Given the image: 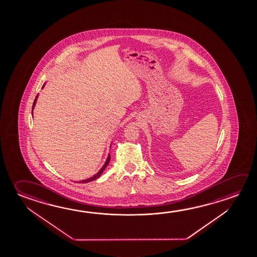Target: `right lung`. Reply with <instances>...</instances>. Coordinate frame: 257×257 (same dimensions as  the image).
Here are the masks:
<instances>
[{
  "label": "right lung",
  "instance_id": "right-lung-1",
  "mask_svg": "<svg viewBox=\"0 0 257 257\" xmlns=\"http://www.w3.org/2000/svg\"><path fill=\"white\" fill-rule=\"evenodd\" d=\"M46 83H47V82H45V83H44L42 88H44ZM38 94L37 95L36 98H35V101L34 103H33V106H32V115H33V110H34L35 105H36V103H37V100H38ZM111 145H112V143L110 144V148H111ZM110 158H111V157H110V153H108V156H107V159H106V160H105V164L103 165V167H102L101 169H100V170H99V171H98L97 174H95L93 177H89V178H87V179H84V180H80V181H79V183H88V182L93 181V180H96V179H97L98 177L101 176L102 173L104 172V170H105V168H106V167L108 166V164H109ZM76 183H78V182H76Z\"/></svg>",
  "mask_w": 257,
  "mask_h": 257
}]
</instances>
